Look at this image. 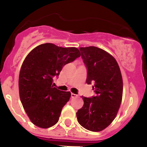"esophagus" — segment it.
<instances>
[{
  "instance_id": "1",
  "label": "esophagus",
  "mask_w": 147,
  "mask_h": 147,
  "mask_svg": "<svg viewBox=\"0 0 147 147\" xmlns=\"http://www.w3.org/2000/svg\"><path fill=\"white\" fill-rule=\"evenodd\" d=\"M77 94H74V93H71V97L72 98H74V97H77Z\"/></svg>"
}]
</instances>
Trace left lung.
<instances>
[{
    "label": "left lung",
    "mask_w": 147,
    "mask_h": 147,
    "mask_svg": "<svg viewBox=\"0 0 147 147\" xmlns=\"http://www.w3.org/2000/svg\"><path fill=\"white\" fill-rule=\"evenodd\" d=\"M80 55L87 68L88 84L94 83L96 95L82 96L84 105L76 113L79 124L86 129L100 131L116 117L122 99L123 82L116 60L101 48L80 47Z\"/></svg>",
    "instance_id": "obj_1"
}]
</instances>
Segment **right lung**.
<instances>
[{
    "label": "right lung",
    "mask_w": 147,
    "mask_h": 147,
    "mask_svg": "<svg viewBox=\"0 0 147 147\" xmlns=\"http://www.w3.org/2000/svg\"><path fill=\"white\" fill-rule=\"evenodd\" d=\"M80 56L76 47L45 43L31 50L19 75V93L25 111L37 127L49 128L58 121L62 109L71 93L53 87L63 66Z\"/></svg>",
    "instance_id": "obj_1"
}]
</instances>
